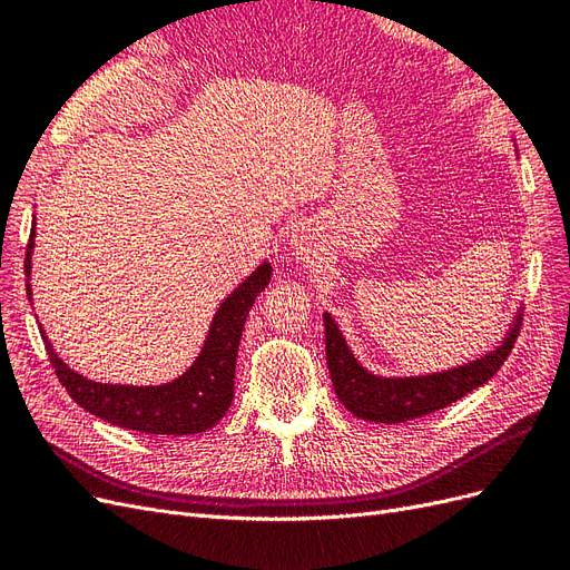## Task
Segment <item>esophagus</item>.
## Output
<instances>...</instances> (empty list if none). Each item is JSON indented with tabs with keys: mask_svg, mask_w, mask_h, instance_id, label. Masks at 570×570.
I'll use <instances>...</instances> for the list:
<instances>
[{
	"mask_svg": "<svg viewBox=\"0 0 570 570\" xmlns=\"http://www.w3.org/2000/svg\"><path fill=\"white\" fill-rule=\"evenodd\" d=\"M323 239L312 226H299L295 237H292V254H295L297 262H314L323 254Z\"/></svg>",
	"mask_w": 570,
	"mask_h": 570,
	"instance_id": "1",
	"label": "esophagus"
}]
</instances>
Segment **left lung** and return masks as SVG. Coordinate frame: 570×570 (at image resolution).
<instances>
[{"label": "left lung", "mask_w": 570, "mask_h": 570, "mask_svg": "<svg viewBox=\"0 0 570 570\" xmlns=\"http://www.w3.org/2000/svg\"><path fill=\"white\" fill-rule=\"evenodd\" d=\"M515 154H519V149H515ZM521 312V306L515 308L509 331L485 354H478L473 361H465V364L452 368L421 375H377L368 371L352 352L337 321L325 312V358L337 400L356 419L387 425L423 419L428 413L450 406L459 402L461 396L485 385L502 368L515 337H519Z\"/></svg>", "instance_id": "1"}]
</instances>
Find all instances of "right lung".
<instances>
[{
  "label": "right lung",
  "instance_id": "add662e5",
  "mask_svg": "<svg viewBox=\"0 0 570 570\" xmlns=\"http://www.w3.org/2000/svg\"><path fill=\"white\" fill-rule=\"evenodd\" d=\"M32 249H36V218H32L26 249L28 302H32ZM271 271L268 262L258 264L218 304L193 366L185 368L174 381L161 385H116L90 381V377L63 364V358L55 352V344L49 342L45 327L40 325L51 366H55L57 377L76 404L111 425L145 435L178 438L206 433L226 416L233 404L239 337H243V327L254 299L271 283Z\"/></svg>",
  "mask_w": 570,
  "mask_h": 570
}]
</instances>
